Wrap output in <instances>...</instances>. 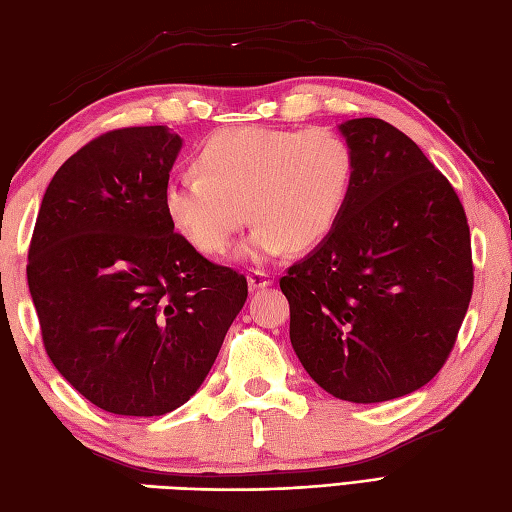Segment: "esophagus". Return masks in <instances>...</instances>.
<instances>
[{"label":"esophagus","mask_w":512,"mask_h":512,"mask_svg":"<svg viewBox=\"0 0 512 512\" xmlns=\"http://www.w3.org/2000/svg\"><path fill=\"white\" fill-rule=\"evenodd\" d=\"M248 286H250V290H259V288L273 286V275L264 273V270H250V273H248Z\"/></svg>","instance_id":"esophagus-1"}]
</instances>
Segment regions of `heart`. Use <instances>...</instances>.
<instances>
[{
	"label": "heart",
	"instance_id": "1",
	"mask_svg": "<svg viewBox=\"0 0 512 512\" xmlns=\"http://www.w3.org/2000/svg\"><path fill=\"white\" fill-rule=\"evenodd\" d=\"M193 165L198 173L171 178L162 189L173 231L215 257L250 217L257 224L242 255L264 262L332 233L352 187L354 151L332 129L237 127L206 138Z\"/></svg>",
	"mask_w": 512,
	"mask_h": 512
}]
</instances>
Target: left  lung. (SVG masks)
<instances>
[{
	"label": "left lung",
	"mask_w": 512,
	"mask_h": 512,
	"mask_svg": "<svg viewBox=\"0 0 512 512\" xmlns=\"http://www.w3.org/2000/svg\"><path fill=\"white\" fill-rule=\"evenodd\" d=\"M354 178L332 233L279 279L290 343L328 394L407 396L436 376L473 295L471 233L451 182L380 118L341 127Z\"/></svg>",
	"instance_id": "obj_1"
}]
</instances>
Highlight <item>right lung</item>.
<instances>
[{
  "instance_id": "obj_1",
  "label": "right lung",
  "mask_w": 512,
  "mask_h": 512,
  "mask_svg": "<svg viewBox=\"0 0 512 512\" xmlns=\"http://www.w3.org/2000/svg\"><path fill=\"white\" fill-rule=\"evenodd\" d=\"M182 140L165 125L101 134L63 162L28 248V288L59 374L116 416L184 405L248 297L246 277L173 233L162 189Z\"/></svg>"
}]
</instances>
